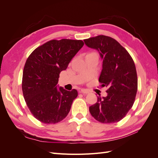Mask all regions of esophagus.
Returning a JSON list of instances; mask_svg holds the SVG:
<instances>
[{
    "instance_id": "1",
    "label": "esophagus",
    "mask_w": 158,
    "mask_h": 158,
    "mask_svg": "<svg viewBox=\"0 0 158 158\" xmlns=\"http://www.w3.org/2000/svg\"><path fill=\"white\" fill-rule=\"evenodd\" d=\"M80 92L82 94H87L89 93V91L88 89H81Z\"/></svg>"
}]
</instances>
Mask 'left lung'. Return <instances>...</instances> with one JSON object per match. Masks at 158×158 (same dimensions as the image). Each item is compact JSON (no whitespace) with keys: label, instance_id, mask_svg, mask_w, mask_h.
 Wrapping results in <instances>:
<instances>
[{"label":"left lung","instance_id":"8db88e82","mask_svg":"<svg viewBox=\"0 0 158 158\" xmlns=\"http://www.w3.org/2000/svg\"><path fill=\"white\" fill-rule=\"evenodd\" d=\"M86 46L97 50L103 60L99 78L102 87H107L106 97H100L89 112L102 123L121 121L132 107L138 88L135 63L128 51L113 38L98 35L84 40Z\"/></svg>","mask_w":158,"mask_h":158}]
</instances>
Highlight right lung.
I'll return each instance as SVG.
<instances>
[{"label": "right lung", "instance_id": "right-lung-1", "mask_svg": "<svg viewBox=\"0 0 158 158\" xmlns=\"http://www.w3.org/2000/svg\"><path fill=\"white\" fill-rule=\"evenodd\" d=\"M82 40H51L37 47L23 68L22 92L32 114L45 124H55L67 116L77 90L67 91L57 85L65 70L84 45Z\"/></svg>", "mask_w": 158, "mask_h": 158}]
</instances>
